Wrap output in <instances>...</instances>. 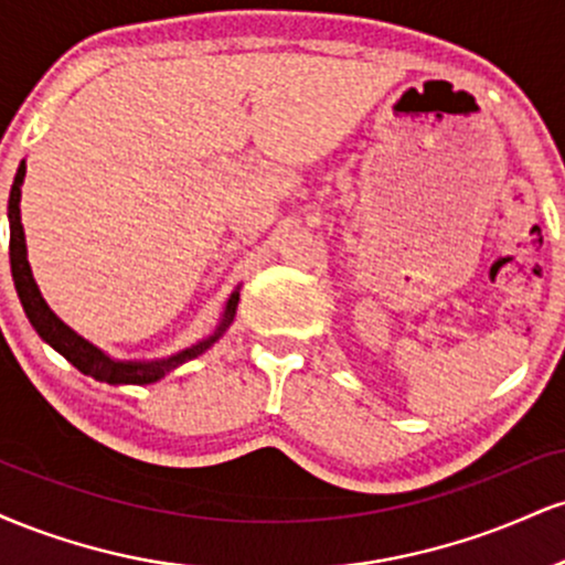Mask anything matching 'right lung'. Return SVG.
I'll list each match as a JSON object with an SVG mask.
<instances>
[{"label":"right lung","mask_w":565,"mask_h":565,"mask_svg":"<svg viewBox=\"0 0 565 565\" xmlns=\"http://www.w3.org/2000/svg\"><path fill=\"white\" fill-rule=\"evenodd\" d=\"M25 178V161L18 167L15 180H12L10 188V201H8V220H10V270L12 281H15V291L21 297V305L29 316L31 327L36 329V334L47 342L50 348H55L68 364H74L82 374L87 377H95L97 382H108V385H151L170 374L172 369H178L185 361L196 359V355L204 353L206 348H212L220 337L225 334V329L231 327L233 316H236L238 305V289L233 291L225 302L223 319H220L217 329L204 340H199L196 345L180 350V353L170 355V359L161 361H116L108 353H103L100 348H95L93 342L84 340L82 334H76L74 329L66 327L57 316L50 310V305L44 302L42 291H39L34 274H31L29 257H25V236L21 225V185Z\"/></svg>","instance_id":"add662e5"}]
</instances>
